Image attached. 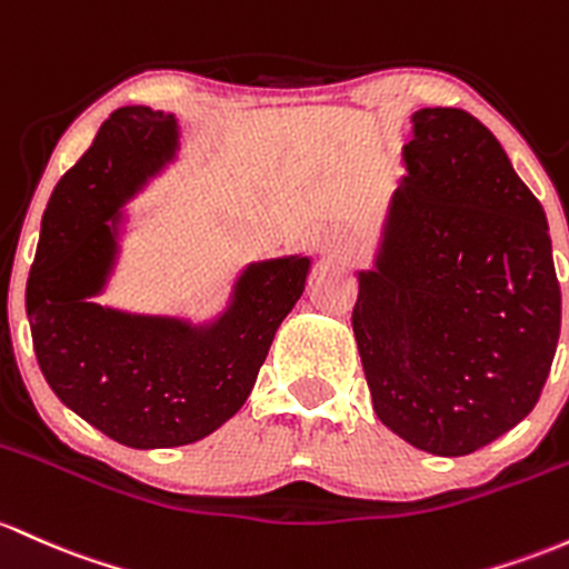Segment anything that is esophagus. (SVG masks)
<instances>
[{"instance_id": "1", "label": "esophagus", "mask_w": 569, "mask_h": 569, "mask_svg": "<svg viewBox=\"0 0 569 569\" xmlns=\"http://www.w3.org/2000/svg\"><path fill=\"white\" fill-rule=\"evenodd\" d=\"M348 248H351V242H348V234L340 232V229H327V232L318 237V251L323 256H332V259L346 253Z\"/></svg>"}]
</instances>
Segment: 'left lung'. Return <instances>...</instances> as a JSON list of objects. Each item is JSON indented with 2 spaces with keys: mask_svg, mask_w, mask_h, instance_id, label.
Returning <instances> with one entry per match:
<instances>
[{
  "mask_svg": "<svg viewBox=\"0 0 569 569\" xmlns=\"http://www.w3.org/2000/svg\"><path fill=\"white\" fill-rule=\"evenodd\" d=\"M353 335L376 413L435 457H465L538 405L561 327L542 204L459 108L413 116Z\"/></svg>",
  "mask_w": 569,
  "mask_h": 569,
  "instance_id": "obj_1",
  "label": "left lung"
}]
</instances>
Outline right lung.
Returning <instances> with one entry per match:
<instances>
[{
    "label": "right lung",
    "mask_w": 569,
    "mask_h": 569,
    "mask_svg": "<svg viewBox=\"0 0 569 569\" xmlns=\"http://www.w3.org/2000/svg\"><path fill=\"white\" fill-rule=\"evenodd\" d=\"M178 148L174 118L116 110L56 183L27 283L37 365L53 395L129 448L189 446L216 432L251 395L280 321L302 297L308 259L251 264L232 308L208 329L127 316L86 302L108 278V218Z\"/></svg>",
    "instance_id": "1"
}]
</instances>
